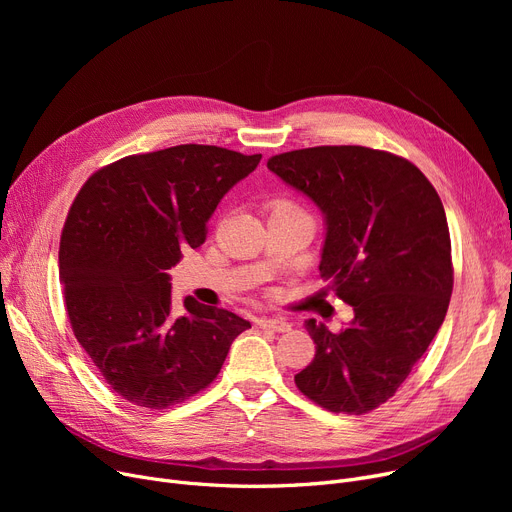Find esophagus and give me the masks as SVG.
I'll use <instances>...</instances> for the list:
<instances>
[{"mask_svg": "<svg viewBox=\"0 0 512 512\" xmlns=\"http://www.w3.org/2000/svg\"><path fill=\"white\" fill-rule=\"evenodd\" d=\"M261 328L274 330V332H288L292 326H290V321L284 317H265V319H261Z\"/></svg>", "mask_w": 512, "mask_h": 512, "instance_id": "obj_1", "label": "esophagus"}]
</instances>
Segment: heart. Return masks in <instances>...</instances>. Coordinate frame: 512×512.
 Segmentation results:
<instances>
[{
  "label": "heart",
  "mask_w": 512,
  "mask_h": 512,
  "mask_svg": "<svg viewBox=\"0 0 512 512\" xmlns=\"http://www.w3.org/2000/svg\"><path fill=\"white\" fill-rule=\"evenodd\" d=\"M284 205H288V203H284V201H278L274 207H284Z\"/></svg>",
  "instance_id": "b5f03b06"
}]
</instances>
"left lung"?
Segmentation results:
<instances>
[{
	"mask_svg": "<svg viewBox=\"0 0 512 512\" xmlns=\"http://www.w3.org/2000/svg\"><path fill=\"white\" fill-rule=\"evenodd\" d=\"M267 168L324 213L319 274L355 311L338 334L305 321L315 357L294 384L332 413L378 409L407 380L448 311L444 205L411 161L369 147L288 151Z\"/></svg>",
	"mask_w": 512,
	"mask_h": 512,
	"instance_id": "left-lung-1",
	"label": "left lung"
}]
</instances>
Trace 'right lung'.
<instances>
[{
    "label": "right lung",
    "mask_w": 512,
    "mask_h": 512,
    "mask_svg": "<svg viewBox=\"0 0 512 512\" xmlns=\"http://www.w3.org/2000/svg\"><path fill=\"white\" fill-rule=\"evenodd\" d=\"M259 161L178 145L105 166L76 195L60 240L66 311L103 380L132 405L168 409L207 388L251 328L193 297L178 313L168 270L203 245L215 207Z\"/></svg>",
    "instance_id": "1"
}]
</instances>
